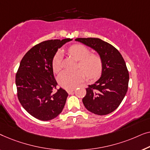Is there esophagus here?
I'll list each match as a JSON object with an SVG mask.
<instances>
[{
  "instance_id": "34e87169",
  "label": "esophagus",
  "mask_w": 150,
  "mask_h": 150,
  "mask_svg": "<svg viewBox=\"0 0 150 150\" xmlns=\"http://www.w3.org/2000/svg\"><path fill=\"white\" fill-rule=\"evenodd\" d=\"M67 92H68V94H70L72 93L73 91H75V89H69V90H67Z\"/></svg>"
}]
</instances>
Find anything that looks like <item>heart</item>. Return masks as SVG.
Instances as JSON below:
<instances>
[{
  "label": "heart",
  "mask_w": 150,
  "mask_h": 150,
  "mask_svg": "<svg viewBox=\"0 0 150 150\" xmlns=\"http://www.w3.org/2000/svg\"><path fill=\"white\" fill-rule=\"evenodd\" d=\"M69 53L78 61V68L82 70L75 71H64L58 76V83L66 89L75 88L83 81L86 75L88 79H95L103 71V60L98 54H90V50L81 44H75L68 50ZM54 72H58L62 67V54L58 52L52 60Z\"/></svg>",
  "instance_id": "1"
}]
</instances>
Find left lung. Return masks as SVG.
<instances>
[{"mask_svg": "<svg viewBox=\"0 0 150 150\" xmlns=\"http://www.w3.org/2000/svg\"><path fill=\"white\" fill-rule=\"evenodd\" d=\"M98 52L103 60L101 77L86 88L82 99L84 106L94 114L103 115L115 110L125 96L129 74L123 57L112 45L98 38H77Z\"/></svg>", "mask_w": 150, "mask_h": 150, "instance_id": "1", "label": "left lung"}]
</instances>
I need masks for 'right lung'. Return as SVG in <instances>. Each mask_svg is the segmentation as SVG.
Returning a JSON list of instances; mask_svg holds the SVG:
<instances>
[{"label": "right lung", "mask_w": 150, "mask_h": 150, "mask_svg": "<svg viewBox=\"0 0 150 150\" xmlns=\"http://www.w3.org/2000/svg\"><path fill=\"white\" fill-rule=\"evenodd\" d=\"M71 39L48 40L29 50L20 62L16 75L18 100L28 113L47 121L62 112L68 93L56 89L52 60L58 48Z\"/></svg>", "instance_id": "1"}]
</instances>
